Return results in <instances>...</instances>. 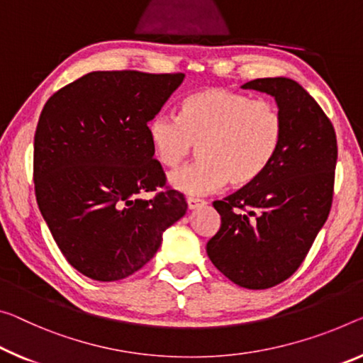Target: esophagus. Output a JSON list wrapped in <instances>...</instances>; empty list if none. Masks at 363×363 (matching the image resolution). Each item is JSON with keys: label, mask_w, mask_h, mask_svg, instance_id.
<instances>
[{"label": "esophagus", "mask_w": 363, "mask_h": 363, "mask_svg": "<svg viewBox=\"0 0 363 363\" xmlns=\"http://www.w3.org/2000/svg\"><path fill=\"white\" fill-rule=\"evenodd\" d=\"M186 204H188V209H196V208H199V206H204L206 201L189 196V198H186Z\"/></svg>", "instance_id": "obj_1"}]
</instances>
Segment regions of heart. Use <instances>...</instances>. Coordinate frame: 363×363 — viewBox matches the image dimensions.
<instances>
[{
  "label": "heart",
  "instance_id": "1",
  "mask_svg": "<svg viewBox=\"0 0 363 363\" xmlns=\"http://www.w3.org/2000/svg\"><path fill=\"white\" fill-rule=\"evenodd\" d=\"M146 131L154 157L165 169H177L199 146L201 160L172 174L170 183L204 194L227 182L243 188L261 178L281 147L284 118L271 100L206 87L182 100L178 118L157 115Z\"/></svg>",
  "mask_w": 363,
  "mask_h": 363
}]
</instances>
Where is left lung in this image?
<instances>
[{
  "label": "left lung",
  "mask_w": 363,
  "mask_h": 363,
  "mask_svg": "<svg viewBox=\"0 0 363 363\" xmlns=\"http://www.w3.org/2000/svg\"><path fill=\"white\" fill-rule=\"evenodd\" d=\"M242 87L276 99L284 136L261 178L214 201L220 228L206 252L233 284L261 291L298 269L330 216L337 141L330 118L298 82L263 77Z\"/></svg>",
  "instance_id": "obj_1"
}]
</instances>
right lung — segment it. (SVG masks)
I'll use <instances>...</instances> for the list:
<instances>
[{"label":"right lung","mask_w":363,"mask_h":363,"mask_svg":"<svg viewBox=\"0 0 363 363\" xmlns=\"http://www.w3.org/2000/svg\"><path fill=\"white\" fill-rule=\"evenodd\" d=\"M183 77L94 71L61 87L42 110L33 138L38 209L66 261L94 281L141 269L186 213L146 131ZM143 192L155 196L141 200Z\"/></svg>","instance_id":"add662e5"}]
</instances>
